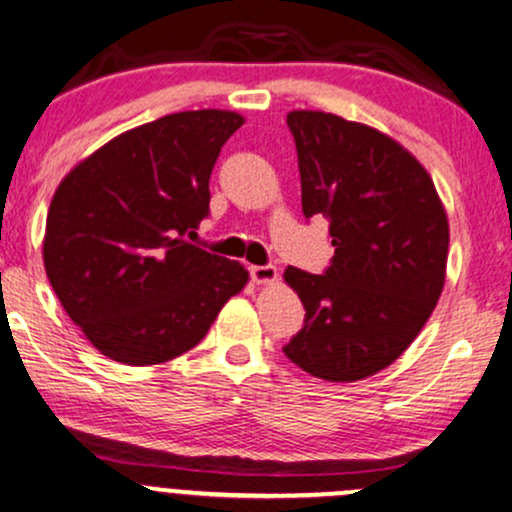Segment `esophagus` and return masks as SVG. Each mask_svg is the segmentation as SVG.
Listing matches in <instances>:
<instances>
[{"mask_svg": "<svg viewBox=\"0 0 512 512\" xmlns=\"http://www.w3.org/2000/svg\"><path fill=\"white\" fill-rule=\"evenodd\" d=\"M250 276H252V281H255V284H272V281L279 274H276L274 264H252Z\"/></svg>", "mask_w": 512, "mask_h": 512, "instance_id": "obj_1", "label": "esophagus"}]
</instances>
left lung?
Instances as JSON below:
<instances>
[{
  "label": "left lung",
  "mask_w": 512,
  "mask_h": 512,
  "mask_svg": "<svg viewBox=\"0 0 512 512\" xmlns=\"http://www.w3.org/2000/svg\"><path fill=\"white\" fill-rule=\"evenodd\" d=\"M305 219L330 221L322 274L289 267L305 308L284 354L315 378L354 383L414 342L445 284L450 228L426 168L378 129L322 110L286 115Z\"/></svg>",
  "instance_id": "left-lung-1"
}]
</instances>
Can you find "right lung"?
<instances>
[{"mask_svg": "<svg viewBox=\"0 0 512 512\" xmlns=\"http://www.w3.org/2000/svg\"><path fill=\"white\" fill-rule=\"evenodd\" d=\"M243 117L187 110L110 139L50 202L43 262L86 339L127 366L185 354L248 284L240 262L187 243L209 216V178Z\"/></svg>", "mask_w": 512, "mask_h": 512, "instance_id": "obj_1", "label": "right lung"}]
</instances>
